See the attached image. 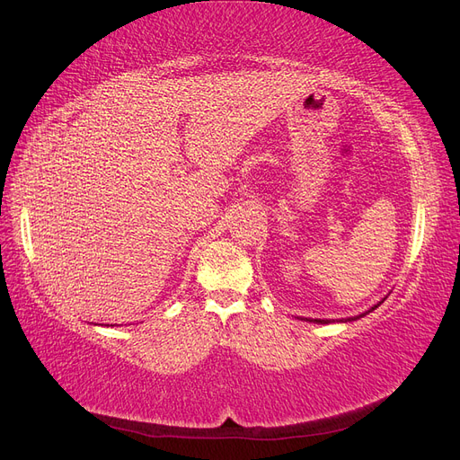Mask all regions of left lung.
Instances as JSON below:
<instances>
[{
	"mask_svg": "<svg viewBox=\"0 0 460 460\" xmlns=\"http://www.w3.org/2000/svg\"><path fill=\"white\" fill-rule=\"evenodd\" d=\"M381 303H383V301H381ZM381 303H377V305H376V307H371V309H369L367 313H371V311H376V309L379 307V305H381ZM367 313H364V314H367ZM364 314H358V316H354V318H345V320H341V322H350V320H356V318H362ZM311 322H318V324H328V322H332V320H320V318H314V320H311Z\"/></svg>",
	"mask_w": 460,
	"mask_h": 460,
	"instance_id": "left-lung-1",
	"label": "left lung"
}]
</instances>
